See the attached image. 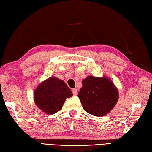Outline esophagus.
Here are the masks:
<instances>
[{"instance_id":"34e87169","label":"esophagus","mask_w":152,"mask_h":152,"mask_svg":"<svg viewBox=\"0 0 152 152\" xmlns=\"http://www.w3.org/2000/svg\"><path fill=\"white\" fill-rule=\"evenodd\" d=\"M72 93L74 95H76L77 93H78V91H77L76 89H72Z\"/></svg>"}]
</instances>
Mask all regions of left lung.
<instances>
[{
    "mask_svg": "<svg viewBox=\"0 0 152 152\" xmlns=\"http://www.w3.org/2000/svg\"><path fill=\"white\" fill-rule=\"evenodd\" d=\"M78 96L84 110L98 117L108 114L119 99L117 88L106 76H89L83 80Z\"/></svg>",
    "mask_w": 152,
    "mask_h": 152,
    "instance_id": "8db88e82",
    "label": "left lung"
}]
</instances>
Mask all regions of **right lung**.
Masks as SVG:
<instances>
[{"label": "right lung", "mask_w": 152, "mask_h": 152, "mask_svg": "<svg viewBox=\"0 0 152 152\" xmlns=\"http://www.w3.org/2000/svg\"><path fill=\"white\" fill-rule=\"evenodd\" d=\"M72 93L63 80L51 77L41 82L34 92L37 107L47 114H53L62 108L67 98Z\"/></svg>", "instance_id": "obj_1"}]
</instances>
